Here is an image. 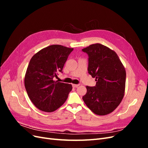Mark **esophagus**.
Listing matches in <instances>:
<instances>
[{"label":"esophagus","instance_id":"esophagus-1","mask_svg":"<svg viewBox=\"0 0 148 148\" xmlns=\"http://www.w3.org/2000/svg\"><path fill=\"white\" fill-rule=\"evenodd\" d=\"M79 86V84H72V86L73 87V88H77V87H78Z\"/></svg>","mask_w":148,"mask_h":148}]
</instances>
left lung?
<instances>
[{"label":"left lung","instance_id":"8db88e82","mask_svg":"<svg viewBox=\"0 0 148 148\" xmlns=\"http://www.w3.org/2000/svg\"><path fill=\"white\" fill-rule=\"evenodd\" d=\"M82 51L88 56V73L96 82L95 86L86 87L83 100L95 114H109L117 108L124 96V66L117 53L101 44H92Z\"/></svg>","mask_w":148,"mask_h":148}]
</instances>
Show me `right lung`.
<instances>
[{
  "instance_id": "obj_1",
  "label": "right lung",
  "mask_w": 148,
  "mask_h": 148,
  "mask_svg": "<svg viewBox=\"0 0 148 148\" xmlns=\"http://www.w3.org/2000/svg\"><path fill=\"white\" fill-rule=\"evenodd\" d=\"M73 51L61 45H52L39 51L29 61L25 77L28 97L38 109L51 112L63 105L72 89L70 84L58 82L70 53Z\"/></svg>"
}]
</instances>
